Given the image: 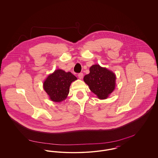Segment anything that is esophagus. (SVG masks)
<instances>
[{"label": "esophagus", "mask_w": 158, "mask_h": 158, "mask_svg": "<svg viewBox=\"0 0 158 158\" xmlns=\"http://www.w3.org/2000/svg\"><path fill=\"white\" fill-rule=\"evenodd\" d=\"M78 77H79V79H82L83 77V73H79V74H78Z\"/></svg>", "instance_id": "1"}]
</instances>
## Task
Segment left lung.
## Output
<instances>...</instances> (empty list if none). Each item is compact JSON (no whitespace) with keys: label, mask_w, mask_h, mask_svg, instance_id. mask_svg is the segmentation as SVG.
Wrapping results in <instances>:
<instances>
[{"label":"left lung","mask_w":158,"mask_h":158,"mask_svg":"<svg viewBox=\"0 0 158 158\" xmlns=\"http://www.w3.org/2000/svg\"><path fill=\"white\" fill-rule=\"evenodd\" d=\"M89 70L90 73L83 77L85 82L98 98L106 99L115 88L116 79L115 74L99 64L92 66Z\"/></svg>","instance_id":"left-lung-1"}]
</instances>
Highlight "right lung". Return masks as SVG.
<instances>
[{
    "instance_id": "add662e5",
    "label": "right lung",
    "mask_w": 158,
    "mask_h": 158,
    "mask_svg": "<svg viewBox=\"0 0 158 158\" xmlns=\"http://www.w3.org/2000/svg\"><path fill=\"white\" fill-rule=\"evenodd\" d=\"M76 79L72 73L58 69L47 77L44 82V89L53 101L61 102L66 98L71 83Z\"/></svg>"
}]
</instances>
